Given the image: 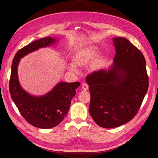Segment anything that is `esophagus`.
I'll return each mask as SVG.
<instances>
[{
	"instance_id": "34e87169",
	"label": "esophagus",
	"mask_w": 158,
	"mask_h": 158,
	"mask_svg": "<svg viewBox=\"0 0 158 158\" xmlns=\"http://www.w3.org/2000/svg\"><path fill=\"white\" fill-rule=\"evenodd\" d=\"M81 87H82V89L83 90H85V91L87 90H88V89H89V86L87 85L86 84H85V83H82V84Z\"/></svg>"
}]
</instances>
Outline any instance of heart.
<instances>
[{"instance_id":"b5f03b06","label":"heart","mask_w":158,"mask_h":158,"mask_svg":"<svg viewBox=\"0 0 158 158\" xmlns=\"http://www.w3.org/2000/svg\"><path fill=\"white\" fill-rule=\"evenodd\" d=\"M99 48L96 45H90L76 52L72 57V65L76 68H83L89 65L91 61L90 68L94 71H97L102 68L104 64V57L98 55ZM73 65H69L68 69L72 72H75V68Z\"/></svg>"}]
</instances>
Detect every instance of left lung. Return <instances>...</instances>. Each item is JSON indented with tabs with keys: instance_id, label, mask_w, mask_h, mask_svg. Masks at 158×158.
Wrapping results in <instances>:
<instances>
[{
	"instance_id": "8db88e82",
	"label": "left lung",
	"mask_w": 158,
	"mask_h": 158,
	"mask_svg": "<svg viewBox=\"0 0 158 158\" xmlns=\"http://www.w3.org/2000/svg\"><path fill=\"white\" fill-rule=\"evenodd\" d=\"M115 55L107 68L86 77L89 112L99 127L111 128L131 121L148 92L149 81L144 56L127 38L113 39Z\"/></svg>"
}]
</instances>
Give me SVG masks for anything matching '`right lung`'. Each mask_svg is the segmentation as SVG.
<instances>
[{
    "mask_svg": "<svg viewBox=\"0 0 158 158\" xmlns=\"http://www.w3.org/2000/svg\"><path fill=\"white\" fill-rule=\"evenodd\" d=\"M58 42L50 36L35 40L17 51L13 58L9 82V92L14 103L24 119L39 128L57 127L67 115L71 100L80 83L59 82L45 94L35 96L27 93L21 86L17 68L20 59L40 48L50 47Z\"/></svg>",
    "mask_w": 158,
    "mask_h": 158,
    "instance_id": "obj_1",
    "label": "right lung"
}]
</instances>
